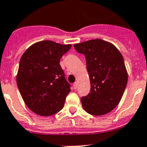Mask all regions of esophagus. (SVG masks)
<instances>
[{
  "instance_id": "34e87169",
  "label": "esophagus",
  "mask_w": 147,
  "mask_h": 147,
  "mask_svg": "<svg viewBox=\"0 0 147 147\" xmlns=\"http://www.w3.org/2000/svg\"><path fill=\"white\" fill-rule=\"evenodd\" d=\"M73 88H74V89H75V90H76V89H77V88H78V82H75V83H74Z\"/></svg>"
}]
</instances>
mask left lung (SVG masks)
Here are the masks:
<instances>
[{"mask_svg":"<svg viewBox=\"0 0 147 147\" xmlns=\"http://www.w3.org/2000/svg\"><path fill=\"white\" fill-rule=\"evenodd\" d=\"M74 47L85 56L90 81V92L81 98L82 107L91 115L109 113L119 103L127 83L122 55L111 43L98 38Z\"/></svg>","mask_w":147,"mask_h":147,"instance_id":"8db88e82","label":"left lung"}]
</instances>
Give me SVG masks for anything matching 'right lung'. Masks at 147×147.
Listing matches in <instances>:
<instances>
[{
  "label": "right lung",
  "instance_id": "add662e5",
  "mask_svg": "<svg viewBox=\"0 0 147 147\" xmlns=\"http://www.w3.org/2000/svg\"><path fill=\"white\" fill-rule=\"evenodd\" d=\"M71 45L42 40L29 47L21 57L16 83L26 106L41 116L61 110L71 91L59 65Z\"/></svg>",
  "mask_w": 147,
  "mask_h": 147
}]
</instances>
